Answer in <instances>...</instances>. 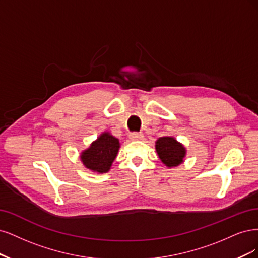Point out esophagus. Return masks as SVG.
<instances>
[{
	"label": "esophagus",
	"instance_id": "1",
	"mask_svg": "<svg viewBox=\"0 0 258 258\" xmlns=\"http://www.w3.org/2000/svg\"><path fill=\"white\" fill-rule=\"evenodd\" d=\"M144 137V135L141 134V133H138V132H133L130 134V138L132 140H137V139H141Z\"/></svg>",
	"mask_w": 258,
	"mask_h": 258
}]
</instances>
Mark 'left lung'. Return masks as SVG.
I'll return each mask as SVG.
<instances>
[{
  "mask_svg": "<svg viewBox=\"0 0 258 258\" xmlns=\"http://www.w3.org/2000/svg\"><path fill=\"white\" fill-rule=\"evenodd\" d=\"M156 152L161 161L168 167L178 166L183 162L185 149L172 137H161L155 144Z\"/></svg>",
  "mask_w": 258,
  "mask_h": 258,
  "instance_id": "1",
  "label": "left lung"
}]
</instances>
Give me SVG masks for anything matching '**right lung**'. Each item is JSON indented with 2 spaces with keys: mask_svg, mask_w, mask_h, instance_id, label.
Returning <instances> with one entry per match:
<instances>
[{
  "mask_svg": "<svg viewBox=\"0 0 258 258\" xmlns=\"http://www.w3.org/2000/svg\"><path fill=\"white\" fill-rule=\"evenodd\" d=\"M119 139L109 133H103L89 149L82 152L81 161L87 168L96 172H107L119 151Z\"/></svg>",
  "mask_w": 258,
  "mask_h": 258,
  "instance_id": "right-lung-1",
  "label": "right lung"
}]
</instances>
